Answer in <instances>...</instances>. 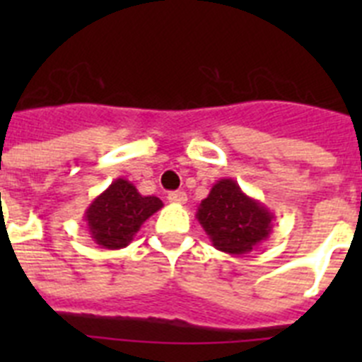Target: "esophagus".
<instances>
[{
  "mask_svg": "<svg viewBox=\"0 0 362 362\" xmlns=\"http://www.w3.org/2000/svg\"><path fill=\"white\" fill-rule=\"evenodd\" d=\"M168 201H170V203H175V204H185L187 203V192H183V190L170 192V194H168Z\"/></svg>",
  "mask_w": 362,
  "mask_h": 362,
  "instance_id": "34e87169",
  "label": "esophagus"
}]
</instances>
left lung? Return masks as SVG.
<instances>
[{
    "label": "left lung",
    "mask_w": 362,
    "mask_h": 362,
    "mask_svg": "<svg viewBox=\"0 0 362 362\" xmlns=\"http://www.w3.org/2000/svg\"><path fill=\"white\" fill-rule=\"evenodd\" d=\"M197 221L214 248L230 255L248 254L270 235L276 216L254 197L246 196L238 181L219 179L197 206Z\"/></svg>",
    "instance_id": "obj_1"
}]
</instances>
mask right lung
<instances>
[{
    "instance_id": "add662e5",
    "label": "right lung",
    "mask_w": 362,
    "mask_h": 362,
    "mask_svg": "<svg viewBox=\"0 0 362 362\" xmlns=\"http://www.w3.org/2000/svg\"><path fill=\"white\" fill-rule=\"evenodd\" d=\"M163 209L156 196H141L130 181L117 177L85 212L86 228L101 248L119 250L130 245L141 225Z\"/></svg>"
}]
</instances>
